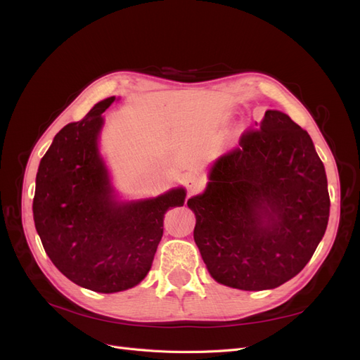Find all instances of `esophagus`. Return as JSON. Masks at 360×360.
<instances>
[{
  "instance_id": "esophagus-1",
  "label": "esophagus",
  "mask_w": 360,
  "mask_h": 360,
  "mask_svg": "<svg viewBox=\"0 0 360 360\" xmlns=\"http://www.w3.org/2000/svg\"><path fill=\"white\" fill-rule=\"evenodd\" d=\"M184 184H186V188H188V191L191 193H195V192H198V191L202 188L204 180L200 176H196V174H189V176H186Z\"/></svg>"
}]
</instances>
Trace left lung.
<instances>
[{
	"instance_id": "left-lung-1",
	"label": "left lung",
	"mask_w": 360,
	"mask_h": 360,
	"mask_svg": "<svg viewBox=\"0 0 360 360\" xmlns=\"http://www.w3.org/2000/svg\"><path fill=\"white\" fill-rule=\"evenodd\" d=\"M188 207L210 276L240 290L276 289L300 274L323 238L326 171L308 132L268 110L259 129L210 165L204 192Z\"/></svg>"
}]
</instances>
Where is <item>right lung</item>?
I'll return each mask as SVG.
<instances>
[{"label": "right lung", "mask_w": 360, "mask_h": 360, "mask_svg": "<svg viewBox=\"0 0 360 360\" xmlns=\"http://www.w3.org/2000/svg\"><path fill=\"white\" fill-rule=\"evenodd\" d=\"M108 96L80 122L62 128L35 177L34 223L44 252L72 283L100 293L128 290L152 268L164 216L184 204L186 189L141 200L116 191L100 140Z\"/></svg>", "instance_id": "obj_1"}]
</instances>
